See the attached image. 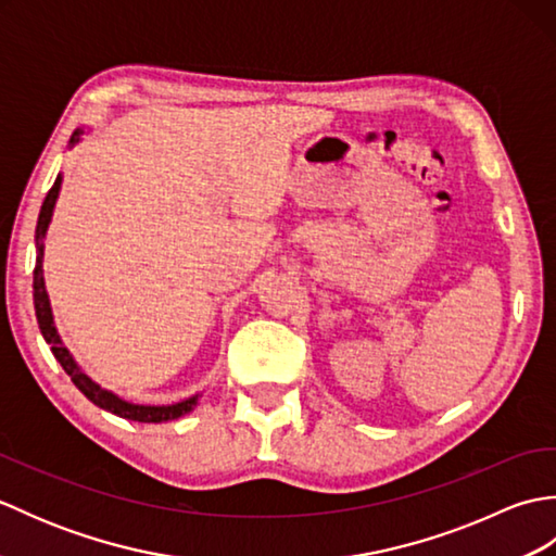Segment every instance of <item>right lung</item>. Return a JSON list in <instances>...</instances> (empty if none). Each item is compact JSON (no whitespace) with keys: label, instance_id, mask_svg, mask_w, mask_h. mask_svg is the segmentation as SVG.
I'll list each match as a JSON object with an SVG mask.
<instances>
[{"label":"right lung","instance_id":"1","mask_svg":"<svg viewBox=\"0 0 556 556\" xmlns=\"http://www.w3.org/2000/svg\"><path fill=\"white\" fill-rule=\"evenodd\" d=\"M83 134H86V128H76L74 136L68 140V148L78 146L83 140ZM59 191H62V174L56 176L54 186L50 188V193H47L45 203L40 207V217H38V227H35V269H33V303H35V317H38V325H40V332L45 337L47 344H50L52 356L62 365L64 372L71 377V382H74L83 396L92 404L100 406L102 410H110L114 416L126 418V420H136V422H167V420H176L186 416V413H191L198 406V399L195 396H188L184 401H176V404H167V406H146V404H134V401H126L119 394L110 392V389H104L102 384H98L92 377L80 368L76 363V358L71 356V351L64 346L62 337L56 332V325H54V315H52V303L50 296H47V287H45V269H42V257H45V236L47 229H50V222L54 215V205H56V198Z\"/></svg>","mask_w":556,"mask_h":556}]
</instances>
